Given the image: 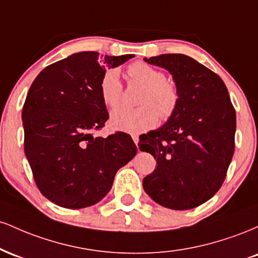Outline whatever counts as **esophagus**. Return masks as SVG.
Segmentation results:
<instances>
[{"mask_svg":"<svg viewBox=\"0 0 258 258\" xmlns=\"http://www.w3.org/2000/svg\"><path fill=\"white\" fill-rule=\"evenodd\" d=\"M132 139H133V142H135V143H136V146H138V142H139L138 136H132Z\"/></svg>","mask_w":258,"mask_h":258,"instance_id":"34e87169","label":"esophagus"}]
</instances>
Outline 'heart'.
I'll use <instances>...</instances> for the list:
<instances>
[{
	"mask_svg": "<svg viewBox=\"0 0 258 258\" xmlns=\"http://www.w3.org/2000/svg\"><path fill=\"white\" fill-rule=\"evenodd\" d=\"M130 76L144 85L137 108L119 106L110 114V123L115 130L138 135L153 128L159 116L166 120L172 116L179 102V93L165 74L144 61H135L128 67ZM100 96L105 105L114 108L122 99V84L117 69L106 70L99 84Z\"/></svg>",
	"mask_w": 258,
	"mask_h": 258,
	"instance_id": "heart-1",
	"label": "heart"
}]
</instances>
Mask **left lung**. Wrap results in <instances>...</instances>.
Wrapping results in <instances>:
<instances>
[{"mask_svg":"<svg viewBox=\"0 0 258 258\" xmlns=\"http://www.w3.org/2000/svg\"><path fill=\"white\" fill-rule=\"evenodd\" d=\"M144 60L170 72L179 102L164 126L139 141V149L156 159L143 188L167 209H194L223 184L235 148V110L222 79L195 59L161 54Z\"/></svg>","mask_w":258,"mask_h":258,"instance_id":"1","label":"left lung"}]
</instances>
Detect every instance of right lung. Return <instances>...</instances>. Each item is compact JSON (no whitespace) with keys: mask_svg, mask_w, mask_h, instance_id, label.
Listing matches in <instances>:
<instances>
[{"mask_svg":"<svg viewBox=\"0 0 258 258\" xmlns=\"http://www.w3.org/2000/svg\"><path fill=\"white\" fill-rule=\"evenodd\" d=\"M135 57L80 52L48 65L32 82L23 106L24 150L43 197L67 209L99 203L120 167L137 153L132 138L93 132L109 119L99 84L106 68Z\"/></svg>","mask_w":258,"mask_h":258,"instance_id":"right-lung-1","label":"right lung"}]
</instances>
